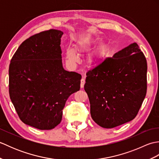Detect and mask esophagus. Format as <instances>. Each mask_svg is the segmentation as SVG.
<instances>
[{"label":"esophagus","instance_id":"1","mask_svg":"<svg viewBox=\"0 0 159 159\" xmlns=\"http://www.w3.org/2000/svg\"><path fill=\"white\" fill-rule=\"evenodd\" d=\"M85 83V77H83L82 79L80 80V87L81 88H83L84 87V85Z\"/></svg>","mask_w":159,"mask_h":159}]
</instances>
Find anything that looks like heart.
Segmentation results:
<instances>
[{
    "label": "heart",
    "instance_id": "heart-1",
    "mask_svg": "<svg viewBox=\"0 0 159 159\" xmlns=\"http://www.w3.org/2000/svg\"><path fill=\"white\" fill-rule=\"evenodd\" d=\"M76 48L80 52H87L92 50V44L88 39L83 38L79 40L76 44ZM92 59L93 63H96L99 61L100 55L99 53L95 51L92 52ZM66 57L67 61L70 65L74 66L79 61V57L76 50L72 48H67L66 51Z\"/></svg>",
    "mask_w": 159,
    "mask_h": 159
}]
</instances>
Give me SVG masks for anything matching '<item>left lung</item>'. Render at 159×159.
I'll return each instance as SVG.
<instances>
[{
    "label": "left lung",
    "instance_id": "1",
    "mask_svg": "<svg viewBox=\"0 0 159 159\" xmlns=\"http://www.w3.org/2000/svg\"><path fill=\"white\" fill-rule=\"evenodd\" d=\"M147 68L143 53L133 43L86 73L84 89L97 124L112 128L136 117L146 95Z\"/></svg>",
    "mask_w": 159,
    "mask_h": 159
}]
</instances>
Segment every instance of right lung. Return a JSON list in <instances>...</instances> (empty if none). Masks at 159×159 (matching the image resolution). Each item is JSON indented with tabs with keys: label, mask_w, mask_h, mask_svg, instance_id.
<instances>
[{
	"label": "right lung",
	"mask_w": 159,
	"mask_h": 159,
	"mask_svg": "<svg viewBox=\"0 0 159 159\" xmlns=\"http://www.w3.org/2000/svg\"><path fill=\"white\" fill-rule=\"evenodd\" d=\"M61 31L50 29L24 41L11 60L9 92L22 122L39 130L60 124L69 96L80 89L81 75L64 70Z\"/></svg>",
	"instance_id": "add662e5"
}]
</instances>
